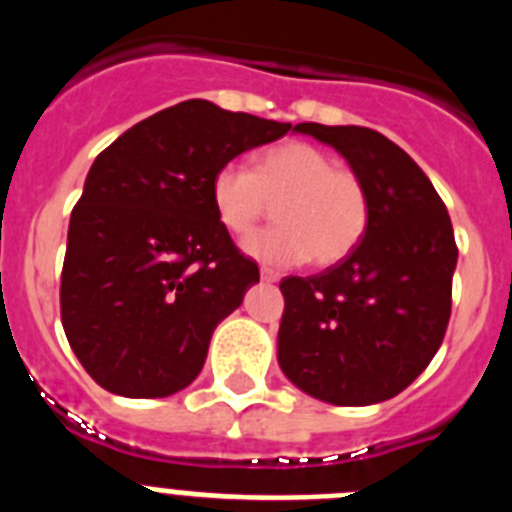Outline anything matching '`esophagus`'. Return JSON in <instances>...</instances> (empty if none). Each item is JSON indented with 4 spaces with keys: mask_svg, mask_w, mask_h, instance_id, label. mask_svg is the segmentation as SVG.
Wrapping results in <instances>:
<instances>
[{
    "mask_svg": "<svg viewBox=\"0 0 512 512\" xmlns=\"http://www.w3.org/2000/svg\"><path fill=\"white\" fill-rule=\"evenodd\" d=\"M261 279L269 284H274V282H279V274L274 269H266V266H261Z\"/></svg>",
    "mask_w": 512,
    "mask_h": 512,
    "instance_id": "esophagus-1",
    "label": "esophagus"
}]
</instances>
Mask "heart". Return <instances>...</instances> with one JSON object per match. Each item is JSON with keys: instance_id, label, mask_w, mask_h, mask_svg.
Returning a JSON list of instances; mask_svg holds the SVG:
<instances>
[{"instance_id": "obj_1", "label": "heart", "mask_w": 512, "mask_h": 512, "mask_svg": "<svg viewBox=\"0 0 512 512\" xmlns=\"http://www.w3.org/2000/svg\"><path fill=\"white\" fill-rule=\"evenodd\" d=\"M217 220L243 238L271 215L277 228L253 235L248 253L266 264L333 266L354 253L369 228V192L356 171L305 140H284L253 161V171L225 164L212 174Z\"/></svg>"}]
</instances>
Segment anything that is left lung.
Segmentation results:
<instances>
[{
  "instance_id": "obj_1",
  "label": "left lung",
  "mask_w": 512,
  "mask_h": 512,
  "mask_svg": "<svg viewBox=\"0 0 512 512\" xmlns=\"http://www.w3.org/2000/svg\"><path fill=\"white\" fill-rule=\"evenodd\" d=\"M336 148L369 192L354 253L279 289V366L310 397L359 408L400 395L431 364L451 318L459 248L446 205L408 153L359 125L300 122Z\"/></svg>"
}]
</instances>
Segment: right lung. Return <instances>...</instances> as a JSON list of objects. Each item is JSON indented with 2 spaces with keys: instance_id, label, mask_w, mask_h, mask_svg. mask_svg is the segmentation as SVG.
Masks as SVG:
<instances>
[{
  "instance_id": "add662e5",
  "label": "right lung",
  "mask_w": 512,
  "mask_h": 512,
  "mask_svg": "<svg viewBox=\"0 0 512 512\" xmlns=\"http://www.w3.org/2000/svg\"><path fill=\"white\" fill-rule=\"evenodd\" d=\"M289 128L187 99L94 158L71 212L61 323L99 387L169 397L202 372L212 330L259 282L217 220L212 174Z\"/></svg>"
}]
</instances>
